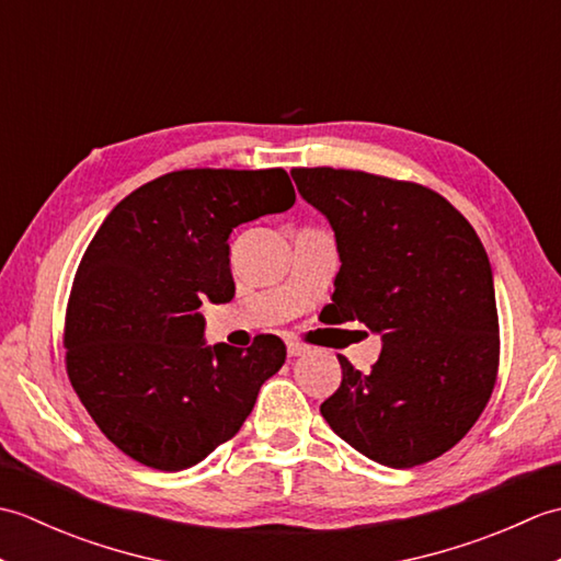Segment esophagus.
<instances>
[{
  "label": "esophagus",
  "mask_w": 561,
  "mask_h": 561,
  "mask_svg": "<svg viewBox=\"0 0 561 561\" xmlns=\"http://www.w3.org/2000/svg\"><path fill=\"white\" fill-rule=\"evenodd\" d=\"M308 352H311V347H308L306 342L296 340V337H289V340H287V354H289V356H304V354H308Z\"/></svg>",
  "instance_id": "34e87169"
}]
</instances>
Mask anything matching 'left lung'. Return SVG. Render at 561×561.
<instances>
[{
	"label": "left lung",
	"mask_w": 561,
	"mask_h": 561,
	"mask_svg": "<svg viewBox=\"0 0 561 561\" xmlns=\"http://www.w3.org/2000/svg\"><path fill=\"white\" fill-rule=\"evenodd\" d=\"M291 178L337 238L342 265L328 320H359L383 342L368 374L337 354L342 383L320 414L388 468L444 456L480 420L499 371L482 241L446 197L420 183L330 165L294 169Z\"/></svg>",
	"instance_id": "obj_1"
}]
</instances>
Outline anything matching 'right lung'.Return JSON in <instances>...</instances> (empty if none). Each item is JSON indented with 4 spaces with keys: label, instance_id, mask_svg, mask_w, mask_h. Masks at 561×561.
I'll list each match as a JSON object with an SVG mask.
<instances>
[{
    "label": "right lung",
    "instance_id": "1",
    "mask_svg": "<svg viewBox=\"0 0 561 561\" xmlns=\"http://www.w3.org/2000/svg\"><path fill=\"white\" fill-rule=\"evenodd\" d=\"M284 169H183L137 187L83 253L65 316L69 383L101 432L153 470L193 468L238 434L287 359L277 335L243 352L202 340L205 299H233L229 236L289 209Z\"/></svg>",
    "mask_w": 561,
    "mask_h": 561
}]
</instances>
